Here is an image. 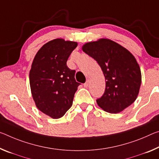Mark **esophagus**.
Returning <instances> with one entry per match:
<instances>
[{"label": "esophagus", "mask_w": 159, "mask_h": 159, "mask_svg": "<svg viewBox=\"0 0 159 159\" xmlns=\"http://www.w3.org/2000/svg\"><path fill=\"white\" fill-rule=\"evenodd\" d=\"M89 80H87V81L84 84V86L85 88H87V87H89Z\"/></svg>", "instance_id": "1"}]
</instances>
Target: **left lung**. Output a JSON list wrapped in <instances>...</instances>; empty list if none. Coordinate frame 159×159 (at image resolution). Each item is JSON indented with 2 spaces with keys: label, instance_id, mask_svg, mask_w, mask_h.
<instances>
[{
  "label": "left lung",
  "instance_id": "1",
  "mask_svg": "<svg viewBox=\"0 0 159 159\" xmlns=\"http://www.w3.org/2000/svg\"><path fill=\"white\" fill-rule=\"evenodd\" d=\"M82 49L98 62L105 75V90L102 97L96 100L98 106L115 114L132 105L142 83L141 70L134 57L108 39L89 42Z\"/></svg>",
  "mask_w": 159,
  "mask_h": 159
}]
</instances>
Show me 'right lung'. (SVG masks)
I'll list each match as a JSON object with an SVG mask.
<instances>
[{"mask_svg": "<svg viewBox=\"0 0 159 159\" xmlns=\"http://www.w3.org/2000/svg\"><path fill=\"white\" fill-rule=\"evenodd\" d=\"M77 42L55 39L41 47L30 71L32 95L37 107L53 119L63 117L71 107L80 84L75 81V70L66 61Z\"/></svg>", "mask_w": 159, "mask_h": 159, "instance_id": "right-lung-1", "label": "right lung"}]
</instances>
